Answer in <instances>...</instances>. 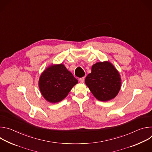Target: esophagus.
Returning <instances> with one entry per match:
<instances>
[{"mask_svg": "<svg viewBox=\"0 0 152 152\" xmlns=\"http://www.w3.org/2000/svg\"><path fill=\"white\" fill-rule=\"evenodd\" d=\"M79 82H80V83H83V82H84V81H85V77H83L79 78Z\"/></svg>", "mask_w": 152, "mask_h": 152, "instance_id": "1", "label": "esophagus"}]
</instances>
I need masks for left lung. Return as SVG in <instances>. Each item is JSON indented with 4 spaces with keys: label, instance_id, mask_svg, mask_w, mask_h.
Listing matches in <instances>:
<instances>
[{
    "label": "left lung",
    "instance_id": "8db88e82",
    "mask_svg": "<svg viewBox=\"0 0 152 152\" xmlns=\"http://www.w3.org/2000/svg\"><path fill=\"white\" fill-rule=\"evenodd\" d=\"M85 82L97 100L106 102L117 96L121 79L114 65L106 61L93 65L91 73L86 77Z\"/></svg>",
    "mask_w": 152,
    "mask_h": 152
}]
</instances>
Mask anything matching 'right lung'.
<instances>
[{
	"label": "right lung",
	"instance_id": "right-lung-1",
	"mask_svg": "<svg viewBox=\"0 0 152 152\" xmlns=\"http://www.w3.org/2000/svg\"><path fill=\"white\" fill-rule=\"evenodd\" d=\"M78 83L63 64H52L41 73L38 81L40 92L48 102L56 103L66 98Z\"/></svg>",
	"mask_w": 152,
	"mask_h": 152
}]
</instances>
